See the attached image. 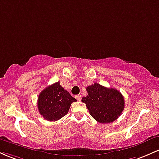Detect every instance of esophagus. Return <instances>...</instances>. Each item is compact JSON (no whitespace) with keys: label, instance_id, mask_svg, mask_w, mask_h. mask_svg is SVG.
I'll return each instance as SVG.
<instances>
[{"label":"esophagus","instance_id":"esophagus-1","mask_svg":"<svg viewBox=\"0 0 159 159\" xmlns=\"http://www.w3.org/2000/svg\"><path fill=\"white\" fill-rule=\"evenodd\" d=\"M81 98H82V96L80 94L79 95H77V96H75V98L78 100V101H81Z\"/></svg>","mask_w":159,"mask_h":159}]
</instances>
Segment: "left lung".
<instances>
[{
  "label": "left lung",
  "instance_id": "8db88e82",
  "mask_svg": "<svg viewBox=\"0 0 159 159\" xmlns=\"http://www.w3.org/2000/svg\"><path fill=\"white\" fill-rule=\"evenodd\" d=\"M87 96L81 101L86 104L90 114L101 123H112L121 115L125 101L121 93L95 83L86 88Z\"/></svg>",
  "mask_w": 159,
  "mask_h": 159
}]
</instances>
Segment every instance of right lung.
Here are the masks:
<instances>
[{
	"label": "right lung",
	"mask_w": 159,
	"mask_h": 159,
	"mask_svg": "<svg viewBox=\"0 0 159 159\" xmlns=\"http://www.w3.org/2000/svg\"><path fill=\"white\" fill-rule=\"evenodd\" d=\"M76 101L58 81L40 93L37 101L38 110L45 120L57 121L67 114L71 104Z\"/></svg>",
	"instance_id": "right-lung-1"
}]
</instances>
